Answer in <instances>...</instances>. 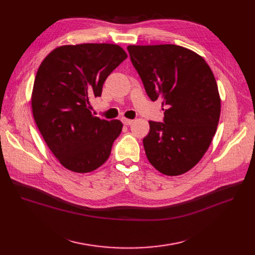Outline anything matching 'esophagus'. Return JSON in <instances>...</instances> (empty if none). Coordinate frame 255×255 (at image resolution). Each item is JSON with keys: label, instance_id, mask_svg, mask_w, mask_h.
I'll use <instances>...</instances> for the list:
<instances>
[{"label": "esophagus", "instance_id": "esophagus-1", "mask_svg": "<svg viewBox=\"0 0 255 255\" xmlns=\"http://www.w3.org/2000/svg\"><path fill=\"white\" fill-rule=\"evenodd\" d=\"M121 121H123V124H124L125 126H130V125L132 124V121H134V120L128 119V118H123V119H121Z\"/></svg>", "mask_w": 255, "mask_h": 255}]
</instances>
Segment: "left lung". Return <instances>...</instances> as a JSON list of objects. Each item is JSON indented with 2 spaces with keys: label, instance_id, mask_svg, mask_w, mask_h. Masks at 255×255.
I'll list each match as a JSON object with an SVG mask.
<instances>
[{
  "label": "left lung",
  "instance_id": "8db88e82",
  "mask_svg": "<svg viewBox=\"0 0 255 255\" xmlns=\"http://www.w3.org/2000/svg\"><path fill=\"white\" fill-rule=\"evenodd\" d=\"M128 51L148 98L166 107L164 123L149 121L145 153L161 173L183 174L207 152L219 123L213 71L201 56L175 44L128 45Z\"/></svg>",
  "mask_w": 255,
  "mask_h": 255
}]
</instances>
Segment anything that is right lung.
I'll return each mask as SVG.
<instances>
[{"label": "right lung", "mask_w": 255, "mask_h": 255, "mask_svg": "<svg viewBox=\"0 0 255 255\" xmlns=\"http://www.w3.org/2000/svg\"><path fill=\"white\" fill-rule=\"evenodd\" d=\"M127 57L117 44L83 43L59 46L41 62L32 112L48 148L68 170L93 171L110 155L123 124L92 115L90 100L102 95L106 79Z\"/></svg>", "instance_id": "add662e5"}]
</instances>
